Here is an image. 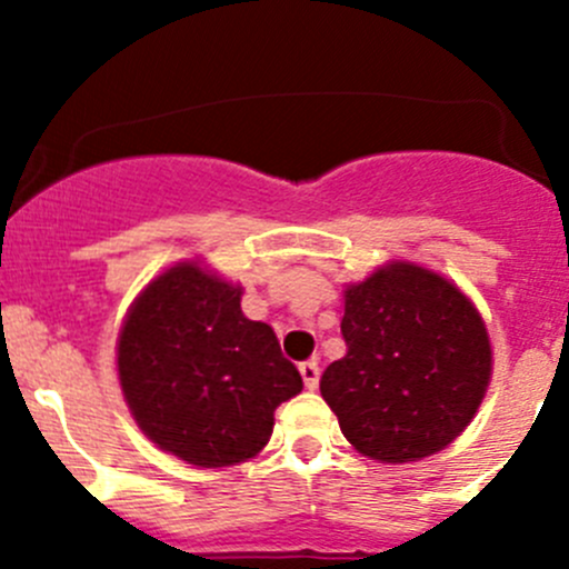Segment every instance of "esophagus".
<instances>
[{
  "label": "esophagus",
  "mask_w": 569,
  "mask_h": 569,
  "mask_svg": "<svg viewBox=\"0 0 569 569\" xmlns=\"http://www.w3.org/2000/svg\"><path fill=\"white\" fill-rule=\"evenodd\" d=\"M300 375H302V382H306L308 391H313V388L319 386V363H317V360H306V363H300Z\"/></svg>",
  "instance_id": "1"
}]
</instances>
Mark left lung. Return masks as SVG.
Returning a JSON list of instances; mask_svg holds the SVG:
<instances>
[{"mask_svg": "<svg viewBox=\"0 0 569 569\" xmlns=\"http://www.w3.org/2000/svg\"><path fill=\"white\" fill-rule=\"evenodd\" d=\"M347 355L321 375V399L355 451L418 462L460 438L492 377L487 325L440 272L388 261L343 289Z\"/></svg>", "mask_w": 569, "mask_h": 569, "instance_id": "left-lung-1", "label": "left lung"}]
</instances>
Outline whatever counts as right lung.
<instances>
[{"mask_svg": "<svg viewBox=\"0 0 569 569\" xmlns=\"http://www.w3.org/2000/svg\"><path fill=\"white\" fill-rule=\"evenodd\" d=\"M242 295L198 258L178 261L137 295L114 347L137 427L194 468L252 460L278 405L302 391L272 327L242 313Z\"/></svg>", "mask_w": 569, "mask_h": 569, "instance_id": "add662e5", "label": "right lung"}]
</instances>
